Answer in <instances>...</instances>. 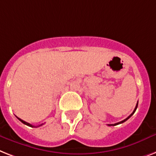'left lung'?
<instances>
[{"mask_svg": "<svg viewBox=\"0 0 156 156\" xmlns=\"http://www.w3.org/2000/svg\"><path fill=\"white\" fill-rule=\"evenodd\" d=\"M137 107H138V102H137V104H136V107H135V110H134V111H133L132 113H131V115H129L128 117L126 118V119H124V120H122V121H121V122H117V123H115V124H107V125H108V126H116V125H118V124L122 123V122H126V120L128 119H130V118H131V116H132V115H133V114L135 113V111H136V109H137Z\"/></svg>", "mask_w": 156, "mask_h": 156, "instance_id": "obj_1", "label": "left lung"}]
</instances>
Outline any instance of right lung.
Here are the masks:
<instances>
[{
	"label": "right lung",
	"mask_w": 156,
	"mask_h": 156,
	"mask_svg": "<svg viewBox=\"0 0 156 156\" xmlns=\"http://www.w3.org/2000/svg\"><path fill=\"white\" fill-rule=\"evenodd\" d=\"M17 119H18L20 120V121H21V122H22V123L25 124V125H27V126H31V127H34V126H33V125H31V124H30V123H29V122H25V121H24V120L21 119H19V118H17ZM41 125H43V124H41V125H39V126H41ZM34 127H35V126H34ZM36 127H37V126H36Z\"/></svg>",
	"instance_id": "right-lung-1"
}]
</instances>
